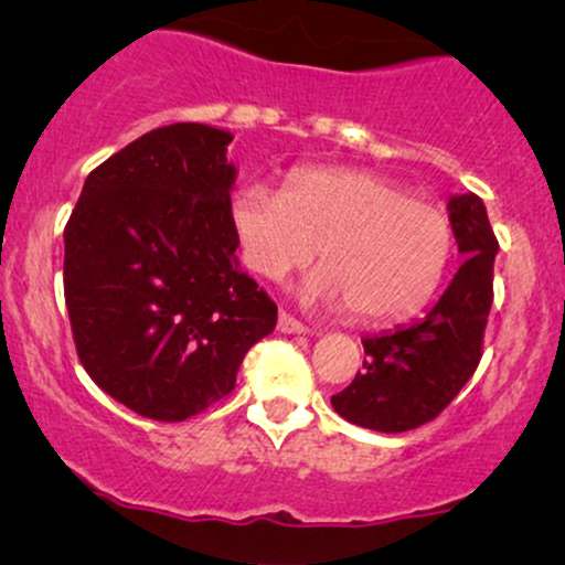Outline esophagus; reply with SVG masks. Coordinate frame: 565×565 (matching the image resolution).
<instances>
[{
  "mask_svg": "<svg viewBox=\"0 0 565 565\" xmlns=\"http://www.w3.org/2000/svg\"><path fill=\"white\" fill-rule=\"evenodd\" d=\"M278 332H284V334H308L310 327H305L302 321H297L295 316H289L287 310H281V313H278Z\"/></svg>",
  "mask_w": 565,
  "mask_h": 565,
  "instance_id": "34e87169",
  "label": "esophagus"
}]
</instances>
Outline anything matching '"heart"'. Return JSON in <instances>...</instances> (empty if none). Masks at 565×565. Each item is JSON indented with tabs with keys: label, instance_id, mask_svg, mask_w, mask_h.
Segmentation results:
<instances>
[{
	"label": "heart",
	"instance_id": "heart-1",
	"mask_svg": "<svg viewBox=\"0 0 565 565\" xmlns=\"http://www.w3.org/2000/svg\"><path fill=\"white\" fill-rule=\"evenodd\" d=\"M228 217L252 274L284 281L316 257L310 300L342 308L359 321H391L430 300L449 265L454 228L444 206L380 172L353 167L297 170L281 193L263 183L231 196Z\"/></svg>",
	"mask_w": 565,
	"mask_h": 565
}]
</instances>
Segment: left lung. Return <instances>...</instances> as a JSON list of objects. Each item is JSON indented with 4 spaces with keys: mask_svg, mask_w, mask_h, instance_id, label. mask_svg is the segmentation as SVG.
Returning a JSON list of instances; mask_svg holds the SVG:
<instances>
[{
    "mask_svg": "<svg viewBox=\"0 0 565 565\" xmlns=\"http://www.w3.org/2000/svg\"><path fill=\"white\" fill-rule=\"evenodd\" d=\"M449 217L465 263L425 319L361 340L364 372L332 395L334 412L348 423L380 433L414 430L436 419L481 364L499 242L476 193L454 196Z\"/></svg>",
    "mask_w": 565,
    "mask_h": 565,
    "instance_id": "8db88e82",
    "label": "left lung"
}]
</instances>
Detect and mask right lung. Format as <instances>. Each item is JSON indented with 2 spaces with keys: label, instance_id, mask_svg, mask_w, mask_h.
<instances>
[{
  "label": "right lung",
  "instance_id": "right-lung-1",
  "mask_svg": "<svg viewBox=\"0 0 565 565\" xmlns=\"http://www.w3.org/2000/svg\"><path fill=\"white\" fill-rule=\"evenodd\" d=\"M231 132L159 127L103 161L71 212L63 295L82 366L140 417L183 423L236 387L276 302L238 270Z\"/></svg>",
  "mask_w": 565,
  "mask_h": 565
}]
</instances>
